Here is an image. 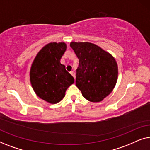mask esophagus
Masks as SVG:
<instances>
[{
	"instance_id": "1",
	"label": "esophagus",
	"mask_w": 150,
	"mask_h": 150,
	"mask_svg": "<svg viewBox=\"0 0 150 150\" xmlns=\"http://www.w3.org/2000/svg\"><path fill=\"white\" fill-rule=\"evenodd\" d=\"M70 74H71V75L72 76L74 77V78H75V73H74V71H71L70 72Z\"/></svg>"
}]
</instances>
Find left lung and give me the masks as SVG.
<instances>
[{"label":"left lung","instance_id":"8db88e82","mask_svg":"<svg viewBox=\"0 0 150 150\" xmlns=\"http://www.w3.org/2000/svg\"><path fill=\"white\" fill-rule=\"evenodd\" d=\"M70 46L79 61L76 85L87 100L102 101L117 83L118 68L115 59L91 43L71 42Z\"/></svg>","mask_w":150,"mask_h":150}]
</instances>
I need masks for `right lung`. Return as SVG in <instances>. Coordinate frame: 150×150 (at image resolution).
<instances>
[{"label":"right lung","instance_id":"obj_1","mask_svg":"<svg viewBox=\"0 0 150 150\" xmlns=\"http://www.w3.org/2000/svg\"><path fill=\"white\" fill-rule=\"evenodd\" d=\"M66 48L65 43L47 44L37 54L30 68V83L35 92L49 103L60 102L67 88L74 83L60 63Z\"/></svg>","mask_w":150,"mask_h":150}]
</instances>
